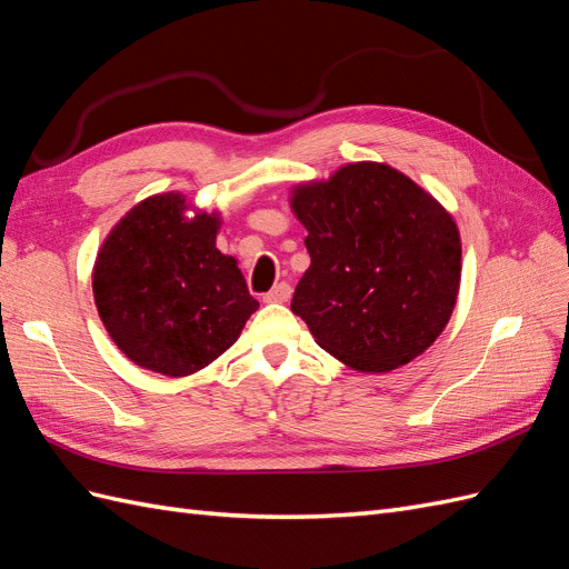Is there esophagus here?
I'll return each instance as SVG.
<instances>
[{
	"mask_svg": "<svg viewBox=\"0 0 569 569\" xmlns=\"http://www.w3.org/2000/svg\"><path fill=\"white\" fill-rule=\"evenodd\" d=\"M289 297H291V287L287 282H280V284H274L268 291V295L263 297V301L266 303H284V301H289Z\"/></svg>",
	"mask_w": 569,
	"mask_h": 569,
	"instance_id": "34e87169",
	"label": "esophagus"
}]
</instances>
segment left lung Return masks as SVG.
Returning <instances> with one entry per match:
<instances>
[{
	"instance_id": "obj_1",
	"label": "left lung",
	"mask_w": 569,
	"mask_h": 569,
	"mask_svg": "<svg viewBox=\"0 0 569 569\" xmlns=\"http://www.w3.org/2000/svg\"><path fill=\"white\" fill-rule=\"evenodd\" d=\"M289 203L311 256L291 311L318 347L358 372H389L432 347L460 287L453 216L375 161L297 184Z\"/></svg>"
}]
</instances>
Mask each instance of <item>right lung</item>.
I'll use <instances>...</instances> for the list:
<instances>
[{
  "label": "right lung",
  "mask_w": 569,
  "mask_h": 569,
  "mask_svg": "<svg viewBox=\"0 0 569 569\" xmlns=\"http://www.w3.org/2000/svg\"><path fill=\"white\" fill-rule=\"evenodd\" d=\"M220 222L218 211H199L180 192L153 194L132 206L101 244L94 303L134 366L187 377L242 335L258 301L237 258L216 247Z\"/></svg>",
  "instance_id": "right-lung-1"
}]
</instances>
